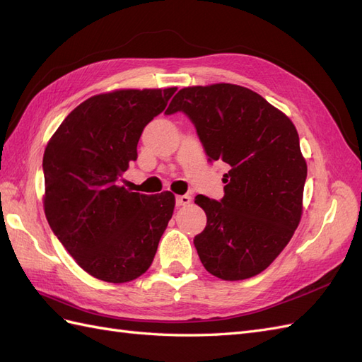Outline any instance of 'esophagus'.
<instances>
[{
	"mask_svg": "<svg viewBox=\"0 0 362 362\" xmlns=\"http://www.w3.org/2000/svg\"><path fill=\"white\" fill-rule=\"evenodd\" d=\"M190 202H192V196H189V194H181V196H177V205H178V206L189 205Z\"/></svg>",
	"mask_w": 362,
	"mask_h": 362,
	"instance_id": "obj_1",
	"label": "esophagus"
}]
</instances>
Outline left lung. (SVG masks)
<instances>
[{"label":"left lung","instance_id":"left-lung-1","mask_svg":"<svg viewBox=\"0 0 362 362\" xmlns=\"http://www.w3.org/2000/svg\"><path fill=\"white\" fill-rule=\"evenodd\" d=\"M184 112L208 157L231 166L221 202L198 194L206 226L193 243L204 267L223 281L266 270L288 245L303 210L306 161L291 119L243 86L184 87L166 113Z\"/></svg>","mask_w":362,"mask_h":362}]
</instances>
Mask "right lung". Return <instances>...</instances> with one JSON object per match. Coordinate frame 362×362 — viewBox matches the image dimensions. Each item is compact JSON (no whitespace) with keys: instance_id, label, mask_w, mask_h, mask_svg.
I'll use <instances>...</instances> for the list:
<instances>
[{"instance_id":"right-lung-1","label":"right lung","mask_w":362,"mask_h":362,"mask_svg":"<svg viewBox=\"0 0 362 362\" xmlns=\"http://www.w3.org/2000/svg\"><path fill=\"white\" fill-rule=\"evenodd\" d=\"M177 87L117 89L90 96L64 117L43 154V210L71 257L105 282L134 281L151 267L175 194L119 185L137 158L144 128Z\"/></svg>"}]
</instances>
